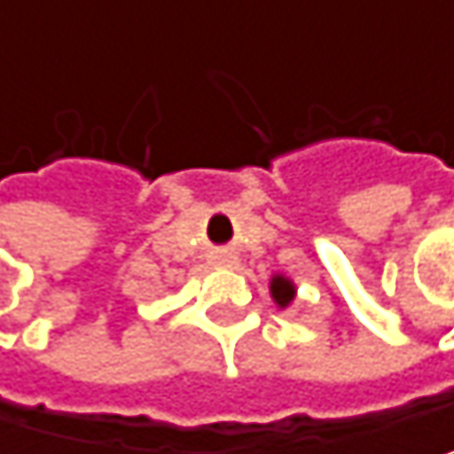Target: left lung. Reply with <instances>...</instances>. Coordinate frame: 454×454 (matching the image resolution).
<instances>
[{
	"instance_id": "1",
	"label": "left lung",
	"mask_w": 454,
	"mask_h": 454,
	"mask_svg": "<svg viewBox=\"0 0 454 454\" xmlns=\"http://www.w3.org/2000/svg\"><path fill=\"white\" fill-rule=\"evenodd\" d=\"M270 291H272V300H275L280 308H288V305L294 302V294H296L294 283H291L288 278H283V275H275V278H272Z\"/></svg>"
}]
</instances>
